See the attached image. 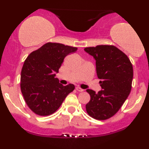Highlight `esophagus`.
I'll use <instances>...</instances> for the list:
<instances>
[{"label": "esophagus", "instance_id": "obj_1", "mask_svg": "<svg viewBox=\"0 0 149 149\" xmlns=\"http://www.w3.org/2000/svg\"><path fill=\"white\" fill-rule=\"evenodd\" d=\"M76 89L77 91H78V92H83V91H84V90H83V89H82V88H80V87H76Z\"/></svg>", "mask_w": 149, "mask_h": 149}]
</instances>
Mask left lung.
<instances>
[{"label":"left lung","mask_w":149,"mask_h":149,"mask_svg":"<svg viewBox=\"0 0 149 149\" xmlns=\"http://www.w3.org/2000/svg\"><path fill=\"white\" fill-rule=\"evenodd\" d=\"M96 60L97 74L102 90H87L90 100L85 106L88 115L96 120H107L119 111L132 88L133 67L123 52L114 45L85 47Z\"/></svg>","instance_id":"1"}]
</instances>
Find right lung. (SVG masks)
I'll use <instances>...</instances> for the list:
<instances>
[{
	"label": "right lung",
	"instance_id": "add662e5",
	"mask_svg": "<svg viewBox=\"0 0 149 149\" xmlns=\"http://www.w3.org/2000/svg\"><path fill=\"white\" fill-rule=\"evenodd\" d=\"M77 47L49 42L26 57L22 69L20 88L26 104L34 113L45 116L54 113L66 96L75 89L54 78L66 55Z\"/></svg>",
	"mask_w": 149,
	"mask_h": 149
}]
</instances>
